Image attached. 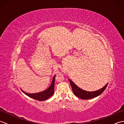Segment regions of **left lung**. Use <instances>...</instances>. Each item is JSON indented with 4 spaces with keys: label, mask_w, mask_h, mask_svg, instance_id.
Segmentation results:
<instances>
[{
    "label": "left lung",
    "mask_w": 124,
    "mask_h": 124,
    "mask_svg": "<svg viewBox=\"0 0 124 124\" xmlns=\"http://www.w3.org/2000/svg\"><path fill=\"white\" fill-rule=\"evenodd\" d=\"M55 76H54L53 78V80L52 81V83L51 85L49 87L46 89V90L44 91H42L41 92H39V93H28L27 92H25L23 90L21 91L23 93H24L25 95H27V96L29 97H31L33 99H35L37 100H38V101H45L47 99H49V97H51L53 95L54 93V83H55Z\"/></svg>",
    "instance_id": "left-lung-1"
}]
</instances>
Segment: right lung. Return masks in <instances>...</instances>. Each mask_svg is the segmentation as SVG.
<instances>
[{
	"mask_svg": "<svg viewBox=\"0 0 124 124\" xmlns=\"http://www.w3.org/2000/svg\"><path fill=\"white\" fill-rule=\"evenodd\" d=\"M69 80L70 81V85L71 86L73 93L76 96L83 100L91 99L99 96L100 94H101L104 92L108 85V84H107L103 87L97 91L94 92H88L80 88L71 80L69 79Z\"/></svg>",
	"mask_w": 124,
	"mask_h": 124,
	"instance_id": "add662e5",
	"label": "right lung"
}]
</instances>
